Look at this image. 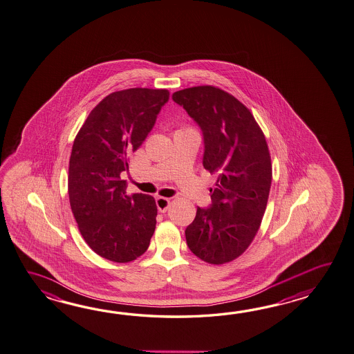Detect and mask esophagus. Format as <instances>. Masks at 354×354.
Returning <instances> with one entry per match:
<instances>
[{"instance_id":"esophagus-1","label":"esophagus","mask_w":354,"mask_h":354,"mask_svg":"<svg viewBox=\"0 0 354 354\" xmlns=\"http://www.w3.org/2000/svg\"><path fill=\"white\" fill-rule=\"evenodd\" d=\"M156 205H158L160 212L165 213L169 209L170 205H171V199L170 198H165V196H158V199H156Z\"/></svg>"}]
</instances>
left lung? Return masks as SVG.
Segmentation results:
<instances>
[{
	"mask_svg": "<svg viewBox=\"0 0 354 354\" xmlns=\"http://www.w3.org/2000/svg\"><path fill=\"white\" fill-rule=\"evenodd\" d=\"M173 100L202 128L203 166L217 174L212 205L196 208L187 244L205 263L226 264L250 246L267 208L272 160L266 136L252 111L220 87H188Z\"/></svg>",
	"mask_w": 354,
	"mask_h": 354,
	"instance_id": "8db88e82",
	"label": "left lung"
}]
</instances>
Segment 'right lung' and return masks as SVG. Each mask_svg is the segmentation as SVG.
I'll return each mask as SVG.
<instances>
[{
  "label": "right lung",
  "instance_id": "1",
  "mask_svg": "<svg viewBox=\"0 0 354 354\" xmlns=\"http://www.w3.org/2000/svg\"><path fill=\"white\" fill-rule=\"evenodd\" d=\"M169 95L166 88L147 87L114 91L90 111L73 141L68 167L72 213L86 244L104 259H137L155 232V198L128 196L122 173Z\"/></svg>",
  "mask_w": 354,
  "mask_h": 354
}]
</instances>
